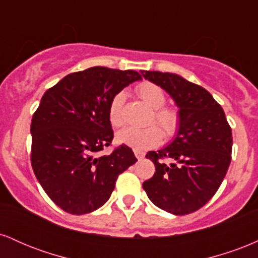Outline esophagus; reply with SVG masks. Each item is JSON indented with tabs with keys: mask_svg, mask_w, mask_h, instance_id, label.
I'll use <instances>...</instances> for the list:
<instances>
[{
	"mask_svg": "<svg viewBox=\"0 0 258 258\" xmlns=\"http://www.w3.org/2000/svg\"><path fill=\"white\" fill-rule=\"evenodd\" d=\"M135 155H136V158L139 159V160L144 158V153L141 152V150H135Z\"/></svg>",
	"mask_w": 258,
	"mask_h": 258,
	"instance_id": "1",
	"label": "esophagus"
}]
</instances>
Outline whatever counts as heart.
Returning <instances> with one entry per match:
<instances>
[{
  "label": "heart",
  "mask_w": 258,
  "mask_h": 258,
  "mask_svg": "<svg viewBox=\"0 0 258 258\" xmlns=\"http://www.w3.org/2000/svg\"><path fill=\"white\" fill-rule=\"evenodd\" d=\"M136 92L141 99L148 106L153 109V116L150 121H154L166 136H172L177 131L179 123V116L177 110L172 108H165L166 96L160 86L153 82H143L138 85ZM125 103V93L119 92L112 97L109 103L108 116L109 121L114 127L122 125V106ZM162 133L156 126H149L146 128H135L126 127L117 132L116 141L136 150H146L153 148L161 142Z\"/></svg>",
  "instance_id": "1"
}]
</instances>
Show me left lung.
I'll list each match as a JSON object with an SVG mask.
<instances>
[{
  "label": "left lung",
  "instance_id": "obj_1",
  "mask_svg": "<svg viewBox=\"0 0 258 258\" xmlns=\"http://www.w3.org/2000/svg\"><path fill=\"white\" fill-rule=\"evenodd\" d=\"M142 75L170 94L179 116L173 141L146 155L155 165V173L143 183V189L159 209L177 216L191 214L214 197L226 176L232 130L222 106L201 86L172 73Z\"/></svg>",
  "mask_w": 258,
  "mask_h": 258
}]
</instances>
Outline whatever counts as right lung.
Returning a JSON list of instances; mask_svg holds the SVG:
<instances>
[{
    "label": "right lung",
    "mask_w": 258,
    "mask_h": 258,
    "mask_svg": "<svg viewBox=\"0 0 258 258\" xmlns=\"http://www.w3.org/2000/svg\"><path fill=\"white\" fill-rule=\"evenodd\" d=\"M139 80L133 70L93 67L67 75L41 98L30 128L32 170L68 214H90L104 205L117 176L137 161L125 144L109 155L97 154L114 137L108 116L111 98Z\"/></svg>",
    "instance_id": "obj_1"
}]
</instances>
